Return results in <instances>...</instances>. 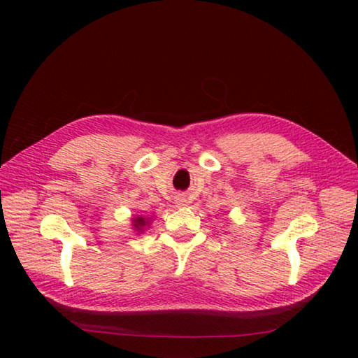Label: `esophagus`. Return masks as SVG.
I'll return each mask as SVG.
<instances>
[{"instance_id":"1","label":"esophagus","mask_w":358,"mask_h":358,"mask_svg":"<svg viewBox=\"0 0 358 358\" xmlns=\"http://www.w3.org/2000/svg\"><path fill=\"white\" fill-rule=\"evenodd\" d=\"M180 201H183V199H181V200H180Z\"/></svg>"}]
</instances>
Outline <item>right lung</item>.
Listing matches in <instances>:
<instances>
[{
  "instance_id": "1",
  "label": "right lung",
  "mask_w": 358,
  "mask_h": 358,
  "mask_svg": "<svg viewBox=\"0 0 358 358\" xmlns=\"http://www.w3.org/2000/svg\"><path fill=\"white\" fill-rule=\"evenodd\" d=\"M132 223H134L132 226L135 227V231H138V232H143L144 231V226L149 224L148 220L140 217V215H136L135 218H132Z\"/></svg>"
}]
</instances>
